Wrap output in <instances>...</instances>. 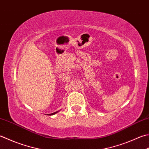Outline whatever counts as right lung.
<instances>
[{
    "instance_id": "add662e5",
    "label": "right lung",
    "mask_w": 149,
    "mask_h": 149,
    "mask_svg": "<svg viewBox=\"0 0 149 149\" xmlns=\"http://www.w3.org/2000/svg\"><path fill=\"white\" fill-rule=\"evenodd\" d=\"M57 113V112H54V113H51V114H49V116H51V115H54V113Z\"/></svg>"
}]
</instances>
